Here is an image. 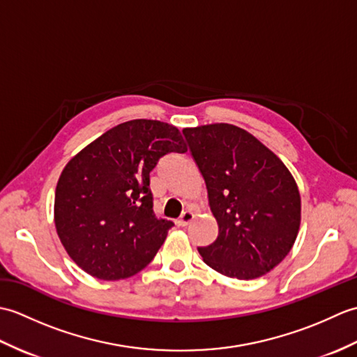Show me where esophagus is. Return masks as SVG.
Listing matches in <instances>:
<instances>
[{"mask_svg": "<svg viewBox=\"0 0 357 357\" xmlns=\"http://www.w3.org/2000/svg\"><path fill=\"white\" fill-rule=\"evenodd\" d=\"M195 219V213L192 210H185L183 215H181V218L178 219V225L181 227H187L188 224H190Z\"/></svg>", "mask_w": 357, "mask_h": 357, "instance_id": "34e87169", "label": "esophagus"}]
</instances>
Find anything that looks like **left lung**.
<instances>
[{"label":"left lung","instance_id":"left-lung-1","mask_svg":"<svg viewBox=\"0 0 357 357\" xmlns=\"http://www.w3.org/2000/svg\"><path fill=\"white\" fill-rule=\"evenodd\" d=\"M183 133L219 227L213 244L198 248L204 262L227 278L267 275L298 238L301 195L293 174L241 127L216 123Z\"/></svg>","mask_w":357,"mask_h":357}]
</instances>
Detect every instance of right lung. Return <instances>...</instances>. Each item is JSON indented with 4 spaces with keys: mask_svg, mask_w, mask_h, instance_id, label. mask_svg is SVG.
<instances>
[{
    "mask_svg": "<svg viewBox=\"0 0 357 357\" xmlns=\"http://www.w3.org/2000/svg\"><path fill=\"white\" fill-rule=\"evenodd\" d=\"M170 151H187L176 127L132 119L66 164L55 192V227L67 255L90 276L130 278L164 244L173 222L153 213L150 172Z\"/></svg>",
    "mask_w": 357,
    "mask_h": 357,
    "instance_id": "1",
    "label": "right lung"
}]
</instances>
